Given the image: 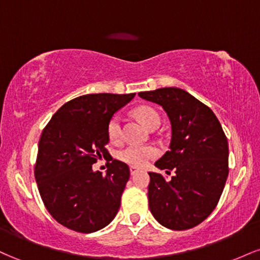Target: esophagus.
<instances>
[{
  "label": "esophagus",
  "mask_w": 260,
  "mask_h": 260,
  "mask_svg": "<svg viewBox=\"0 0 260 260\" xmlns=\"http://www.w3.org/2000/svg\"><path fill=\"white\" fill-rule=\"evenodd\" d=\"M129 171H131V175H136L137 172L139 171L138 168H136V166H131L129 168Z\"/></svg>",
  "instance_id": "obj_1"
}]
</instances>
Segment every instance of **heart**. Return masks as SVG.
Returning a JSON list of instances; mask_svg holds the SVG:
<instances>
[{"mask_svg":"<svg viewBox=\"0 0 260 260\" xmlns=\"http://www.w3.org/2000/svg\"><path fill=\"white\" fill-rule=\"evenodd\" d=\"M136 115L139 121L148 129L160 124V116L154 109L149 106H139L136 109ZM107 137L111 143H118L122 138V128L120 116H113L107 124ZM159 154L157 149L153 145H128L118 153V159L131 166L140 168L144 166L149 160L154 159Z\"/></svg>","mask_w":260,"mask_h":260,"instance_id":"1","label":"heart"}]
</instances>
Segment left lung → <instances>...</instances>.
I'll list each match as a JSON object with an SVG mask.
<instances>
[{
  "instance_id": "8db88e82",
  "label": "left lung",
  "mask_w": 260,
  "mask_h": 260,
  "mask_svg": "<svg viewBox=\"0 0 260 260\" xmlns=\"http://www.w3.org/2000/svg\"><path fill=\"white\" fill-rule=\"evenodd\" d=\"M142 99L165 110L171 123V143L155 166L171 170L149 172V208L157 222L171 230H188L215 209L229 176V144L221 124L207 105L180 88L140 91Z\"/></svg>"
}]
</instances>
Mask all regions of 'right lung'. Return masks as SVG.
Returning a JSON list of instances; mask_svg holds the SVG:
<instances>
[{"instance_id":"add662e5","label":"right lung","mask_w":260,"mask_h":260,"mask_svg":"<svg viewBox=\"0 0 260 260\" xmlns=\"http://www.w3.org/2000/svg\"><path fill=\"white\" fill-rule=\"evenodd\" d=\"M134 95H82L66 103L44 128L35 180L47 211L64 228L91 234L115 219L129 168L112 160L103 176L92 171V164L110 155L107 124Z\"/></svg>"}]
</instances>
